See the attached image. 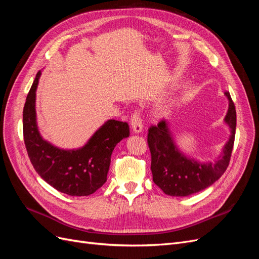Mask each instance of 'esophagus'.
I'll use <instances>...</instances> for the list:
<instances>
[{"label":"esophagus","instance_id":"obj_1","mask_svg":"<svg viewBox=\"0 0 259 259\" xmlns=\"http://www.w3.org/2000/svg\"><path fill=\"white\" fill-rule=\"evenodd\" d=\"M131 125H132V130L136 134L143 131V122H142V114L139 113V111H135L134 114L131 117Z\"/></svg>","mask_w":259,"mask_h":259}]
</instances>
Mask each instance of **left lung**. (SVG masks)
<instances>
[{"label": "left lung", "instance_id": "8db88e82", "mask_svg": "<svg viewBox=\"0 0 259 259\" xmlns=\"http://www.w3.org/2000/svg\"><path fill=\"white\" fill-rule=\"evenodd\" d=\"M225 95L229 100L225 123L229 126L230 136L215 162H199L185 155L176 146L166 121L148 130L152 178L165 194L187 197L204 190L221 178L228 167L236 136L237 113L230 94L226 92Z\"/></svg>", "mask_w": 259, "mask_h": 259}]
</instances>
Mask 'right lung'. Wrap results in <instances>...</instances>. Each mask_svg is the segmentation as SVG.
I'll return each instance as SVG.
<instances>
[{
    "label": "right lung",
    "instance_id": "add662e5",
    "mask_svg": "<svg viewBox=\"0 0 259 259\" xmlns=\"http://www.w3.org/2000/svg\"><path fill=\"white\" fill-rule=\"evenodd\" d=\"M41 71L31 86L22 113L23 139L36 173L55 189L73 197H84L107 182L114 147L130 136L126 122L108 120L83 147L65 150L42 138L37 128L35 92Z\"/></svg>",
    "mask_w": 259,
    "mask_h": 259
}]
</instances>
